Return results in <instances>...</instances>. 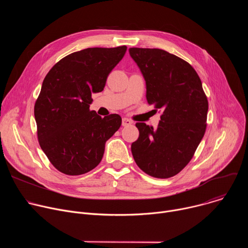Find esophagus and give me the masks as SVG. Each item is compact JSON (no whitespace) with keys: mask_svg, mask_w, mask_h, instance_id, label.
<instances>
[{"mask_svg":"<svg viewBox=\"0 0 248 248\" xmlns=\"http://www.w3.org/2000/svg\"><path fill=\"white\" fill-rule=\"evenodd\" d=\"M133 124V122L127 118H124L123 119V125L124 126H128V125H131Z\"/></svg>","mask_w":248,"mask_h":248,"instance_id":"obj_1","label":"esophagus"}]
</instances>
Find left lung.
<instances>
[{"mask_svg":"<svg viewBox=\"0 0 248 248\" xmlns=\"http://www.w3.org/2000/svg\"><path fill=\"white\" fill-rule=\"evenodd\" d=\"M146 82V99L162 110L157 128L136 123V165L157 179L178 174L192 159L206 130L208 100L195 69L161 49L130 48Z\"/></svg>","mask_w":248,"mask_h":248,"instance_id":"obj_1","label":"left lung"}]
</instances>
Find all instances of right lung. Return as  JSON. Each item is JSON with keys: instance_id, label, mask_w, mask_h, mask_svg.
<instances>
[{"instance_id": "1", "label": "right lung", "mask_w": 248, "mask_h": 248, "mask_svg": "<svg viewBox=\"0 0 248 248\" xmlns=\"http://www.w3.org/2000/svg\"><path fill=\"white\" fill-rule=\"evenodd\" d=\"M126 46L87 48L59 61L45 77L34 105L41 149L61 172L79 175L101 162L105 143L122 125L112 114L90 111L92 93L101 92Z\"/></svg>"}]
</instances>
